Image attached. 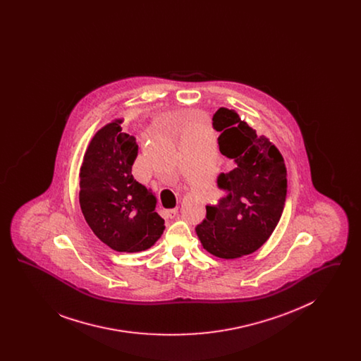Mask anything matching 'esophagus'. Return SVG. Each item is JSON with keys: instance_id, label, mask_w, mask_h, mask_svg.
I'll use <instances>...</instances> for the list:
<instances>
[{"instance_id": "34e87169", "label": "esophagus", "mask_w": 361, "mask_h": 361, "mask_svg": "<svg viewBox=\"0 0 361 361\" xmlns=\"http://www.w3.org/2000/svg\"><path fill=\"white\" fill-rule=\"evenodd\" d=\"M177 212H178V208H172V209H166V211L164 212V215H165L166 218H169V219H173V218L177 215Z\"/></svg>"}]
</instances>
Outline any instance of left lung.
<instances>
[{
	"mask_svg": "<svg viewBox=\"0 0 361 361\" xmlns=\"http://www.w3.org/2000/svg\"><path fill=\"white\" fill-rule=\"evenodd\" d=\"M212 127L221 133L219 150L230 166L216 180L224 197L206 206L196 234L207 252L231 259L256 252L274 233L286 204L287 169L275 145L234 109L219 108Z\"/></svg>",
	"mask_w": 361,
	"mask_h": 361,
	"instance_id": "obj_1",
	"label": "left lung"
}]
</instances>
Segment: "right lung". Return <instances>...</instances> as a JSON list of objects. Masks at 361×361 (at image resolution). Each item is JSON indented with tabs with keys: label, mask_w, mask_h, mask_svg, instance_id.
<instances>
[{
	"label": "right lung",
	"mask_w": 361,
	"mask_h": 361,
	"mask_svg": "<svg viewBox=\"0 0 361 361\" xmlns=\"http://www.w3.org/2000/svg\"><path fill=\"white\" fill-rule=\"evenodd\" d=\"M114 121L90 140L80 171V206L86 224L111 249L142 252L165 230L155 212L154 196L133 176L137 155L135 137L121 133Z\"/></svg>",
	"instance_id": "right-lung-1"
}]
</instances>
